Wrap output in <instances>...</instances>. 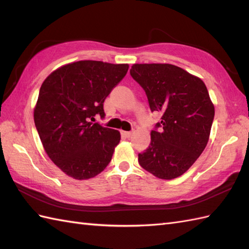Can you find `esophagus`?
I'll list each match as a JSON object with an SVG mask.
<instances>
[{
    "label": "esophagus",
    "instance_id": "obj_1",
    "mask_svg": "<svg viewBox=\"0 0 249 249\" xmlns=\"http://www.w3.org/2000/svg\"><path fill=\"white\" fill-rule=\"evenodd\" d=\"M122 135L126 137V138H129V137L133 135V131H122Z\"/></svg>",
    "mask_w": 249,
    "mask_h": 249
}]
</instances>
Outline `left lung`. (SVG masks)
<instances>
[{"label": "left lung", "instance_id": "left-lung-1", "mask_svg": "<svg viewBox=\"0 0 249 249\" xmlns=\"http://www.w3.org/2000/svg\"><path fill=\"white\" fill-rule=\"evenodd\" d=\"M130 76L144 89L152 112L162 113L149 147L139 153L140 166L163 179L182 176L208 144L215 114L208 89L171 64H134Z\"/></svg>", "mask_w": 249, "mask_h": 249}]
</instances>
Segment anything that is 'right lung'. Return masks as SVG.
I'll return each instance as SVG.
<instances>
[{"label": "right lung", "instance_id": "add662e5", "mask_svg": "<svg viewBox=\"0 0 249 249\" xmlns=\"http://www.w3.org/2000/svg\"><path fill=\"white\" fill-rule=\"evenodd\" d=\"M128 71V64L79 61L46 78L34 122L50 160L76 179L94 178L109 165L120 131L93 123L105 116L104 102Z\"/></svg>", "mask_w": 249, "mask_h": 249}]
</instances>
